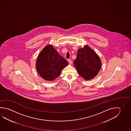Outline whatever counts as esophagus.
<instances>
[{"mask_svg":"<svg viewBox=\"0 0 131 131\" xmlns=\"http://www.w3.org/2000/svg\"><path fill=\"white\" fill-rule=\"evenodd\" d=\"M68 61L69 62V64H71L72 63V61L71 60H68Z\"/></svg>","mask_w":131,"mask_h":131,"instance_id":"obj_1","label":"esophagus"}]
</instances>
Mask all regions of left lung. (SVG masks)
I'll list each match as a JSON object with an SVG mask.
<instances>
[{"instance_id":"obj_1","label":"left lung","mask_w":131,"mask_h":131,"mask_svg":"<svg viewBox=\"0 0 131 131\" xmlns=\"http://www.w3.org/2000/svg\"><path fill=\"white\" fill-rule=\"evenodd\" d=\"M74 65L79 75L86 80L93 79L100 71L102 62L96 53L88 46L78 51Z\"/></svg>"}]
</instances>
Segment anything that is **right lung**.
Instances as JSON below:
<instances>
[{
  "instance_id": "obj_1",
  "label": "right lung",
  "mask_w": 131,
  "mask_h": 131,
  "mask_svg": "<svg viewBox=\"0 0 131 131\" xmlns=\"http://www.w3.org/2000/svg\"><path fill=\"white\" fill-rule=\"evenodd\" d=\"M68 63L60 56L52 45H48L40 52L36 61V69L42 79L53 81L59 76Z\"/></svg>"
}]
</instances>
